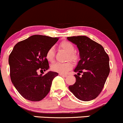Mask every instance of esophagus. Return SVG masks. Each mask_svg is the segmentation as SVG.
<instances>
[{"label":"esophagus","mask_w":123,"mask_h":123,"mask_svg":"<svg viewBox=\"0 0 123 123\" xmlns=\"http://www.w3.org/2000/svg\"><path fill=\"white\" fill-rule=\"evenodd\" d=\"M60 74V76H63V77H66L67 76V74H64L60 73V74Z\"/></svg>","instance_id":"esophagus-1"}]
</instances>
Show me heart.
Returning <instances> with one entry per match:
<instances>
[{"instance_id":"heart-1","label":"heart","mask_w":123,"mask_h":123,"mask_svg":"<svg viewBox=\"0 0 123 123\" xmlns=\"http://www.w3.org/2000/svg\"><path fill=\"white\" fill-rule=\"evenodd\" d=\"M60 47L68 53V58L72 61H76L77 56L74 53V47L72 43L67 41H64L60 44ZM55 57V49L53 47H51L47 50L46 53V58L49 62H52L54 60ZM73 64L70 62H67L66 63H55L53 64L51 68L53 71L60 73H64L72 68Z\"/></svg>"}]
</instances>
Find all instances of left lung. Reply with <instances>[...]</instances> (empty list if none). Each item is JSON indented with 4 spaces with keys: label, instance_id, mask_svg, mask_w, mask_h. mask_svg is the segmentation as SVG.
Listing matches in <instances>:
<instances>
[{
    "label": "left lung",
    "instance_id": "obj_1",
    "mask_svg": "<svg viewBox=\"0 0 123 123\" xmlns=\"http://www.w3.org/2000/svg\"><path fill=\"white\" fill-rule=\"evenodd\" d=\"M67 39L77 46L80 59L74 70L77 73L76 81L68 89L79 100L90 101L101 93L109 76V56L101 44L85 36ZM80 73L82 75L79 76Z\"/></svg>",
    "mask_w": 123,
    "mask_h": 123
}]
</instances>
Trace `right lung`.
Wrapping results in <instances>:
<instances>
[{"label": "right lung", "mask_w": 123, "mask_h": 123, "mask_svg": "<svg viewBox=\"0 0 123 123\" xmlns=\"http://www.w3.org/2000/svg\"><path fill=\"white\" fill-rule=\"evenodd\" d=\"M59 40L43 35H33L14 46L9 57L10 75L14 87L25 98L32 101H40L50 90L53 79L59 74L48 72L37 74L49 68L46 53Z\"/></svg>", "instance_id": "1"}]
</instances>
